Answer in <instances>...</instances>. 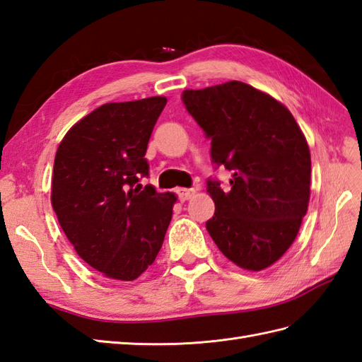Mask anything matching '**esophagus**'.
Returning <instances> with one entry per match:
<instances>
[{
	"instance_id": "esophagus-1",
	"label": "esophagus",
	"mask_w": 362,
	"mask_h": 362,
	"mask_svg": "<svg viewBox=\"0 0 362 362\" xmlns=\"http://www.w3.org/2000/svg\"><path fill=\"white\" fill-rule=\"evenodd\" d=\"M177 196H179V199H180V202H185V200H188V199H191L192 196H194V189H188V188H179L177 191Z\"/></svg>"
}]
</instances>
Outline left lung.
<instances>
[{"mask_svg": "<svg viewBox=\"0 0 362 362\" xmlns=\"http://www.w3.org/2000/svg\"><path fill=\"white\" fill-rule=\"evenodd\" d=\"M183 105L211 139V157L233 173L229 188L208 179L216 212L209 235L247 271L274 264L298 234L310 197V151L292 113L240 81L185 90Z\"/></svg>", "mask_w": 362, "mask_h": 362, "instance_id": "1", "label": "left lung"}]
</instances>
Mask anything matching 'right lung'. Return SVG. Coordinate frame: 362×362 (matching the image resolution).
<instances>
[{
	"instance_id": "obj_1",
	"label": "right lung",
	"mask_w": 362,
	"mask_h": 362,
	"mask_svg": "<svg viewBox=\"0 0 362 362\" xmlns=\"http://www.w3.org/2000/svg\"><path fill=\"white\" fill-rule=\"evenodd\" d=\"M166 98L111 102L64 136L54 156L52 206L78 255L108 278L133 281L153 264L175 196L148 177V141Z\"/></svg>"
}]
</instances>
